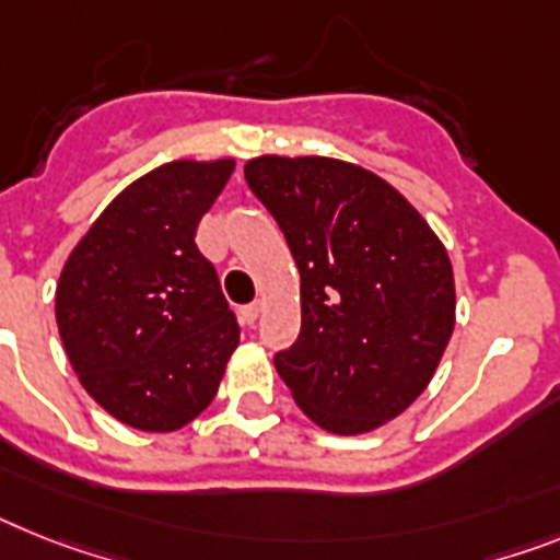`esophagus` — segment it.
<instances>
[{
  "instance_id": "1",
  "label": "esophagus",
  "mask_w": 560,
  "mask_h": 560,
  "mask_svg": "<svg viewBox=\"0 0 560 560\" xmlns=\"http://www.w3.org/2000/svg\"><path fill=\"white\" fill-rule=\"evenodd\" d=\"M258 316H261V304H247V307L238 310V318H242V324H247V327H253Z\"/></svg>"
}]
</instances>
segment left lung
<instances>
[{
    "label": "left lung",
    "instance_id": "left-lung-1",
    "mask_svg": "<svg viewBox=\"0 0 560 560\" xmlns=\"http://www.w3.org/2000/svg\"><path fill=\"white\" fill-rule=\"evenodd\" d=\"M244 178L302 276V332L276 370L322 430H378L424 393L455 330L447 247L359 164L267 153Z\"/></svg>",
    "mask_w": 560,
    "mask_h": 560
}]
</instances>
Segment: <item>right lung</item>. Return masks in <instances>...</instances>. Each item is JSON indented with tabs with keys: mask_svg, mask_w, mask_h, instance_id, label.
I'll return each mask as SVG.
<instances>
[{
	"mask_svg": "<svg viewBox=\"0 0 560 560\" xmlns=\"http://www.w3.org/2000/svg\"><path fill=\"white\" fill-rule=\"evenodd\" d=\"M236 162L176 159L130 182L56 284L73 373L116 421L173 432L205 412L238 347L215 267L192 236Z\"/></svg>",
	"mask_w": 560,
	"mask_h": 560,
	"instance_id": "1",
	"label": "right lung"
}]
</instances>
